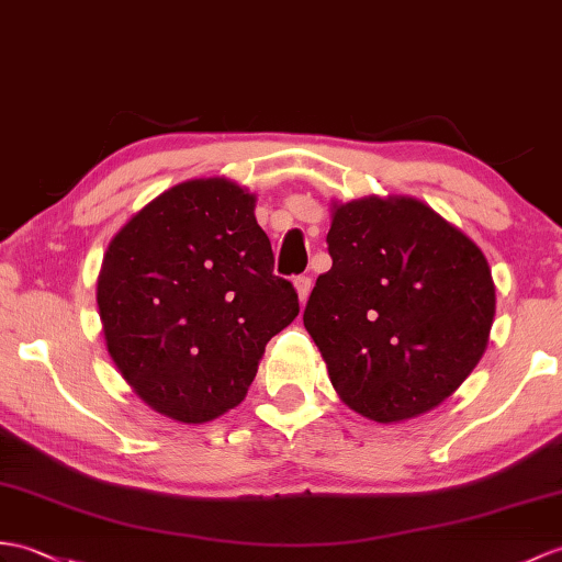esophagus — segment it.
I'll return each mask as SVG.
<instances>
[{
  "label": "esophagus",
  "mask_w": 562,
  "mask_h": 562,
  "mask_svg": "<svg viewBox=\"0 0 562 562\" xmlns=\"http://www.w3.org/2000/svg\"><path fill=\"white\" fill-rule=\"evenodd\" d=\"M294 290H296V294H299V302L302 304H306V299H308V294H311V278H296L294 280Z\"/></svg>",
  "instance_id": "1"
}]
</instances>
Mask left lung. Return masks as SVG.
Instances as JSON below:
<instances>
[{"mask_svg": "<svg viewBox=\"0 0 562 562\" xmlns=\"http://www.w3.org/2000/svg\"><path fill=\"white\" fill-rule=\"evenodd\" d=\"M328 254L304 325L335 393L378 424L428 414L488 347L495 284L484 251L412 195L330 207Z\"/></svg>", "mask_w": 562, "mask_h": 562, "instance_id": "left-lung-1", "label": "left lung"}]
</instances>
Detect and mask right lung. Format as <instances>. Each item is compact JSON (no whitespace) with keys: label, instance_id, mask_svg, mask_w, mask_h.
<instances>
[{"label":"right lung","instance_id":"obj_1","mask_svg":"<svg viewBox=\"0 0 562 562\" xmlns=\"http://www.w3.org/2000/svg\"><path fill=\"white\" fill-rule=\"evenodd\" d=\"M254 211L237 181L187 179L128 217L102 256L108 351L167 419L205 424L241 404L270 337L296 318Z\"/></svg>","mask_w":562,"mask_h":562}]
</instances>
